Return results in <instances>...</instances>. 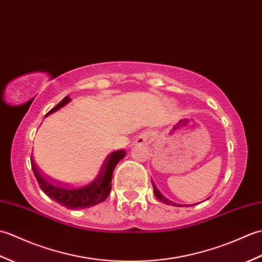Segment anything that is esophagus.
Listing matches in <instances>:
<instances>
[{
  "instance_id": "obj_1",
  "label": "esophagus",
  "mask_w": 262,
  "mask_h": 262,
  "mask_svg": "<svg viewBox=\"0 0 262 262\" xmlns=\"http://www.w3.org/2000/svg\"><path fill=\"white\" fill-rule=\"evenodd\" d=\"M151 136H152L151 133H148V132L143 133V134H141L140 136L136 137L135 144H136V145H141V146L142 145H147V144L149 143V140H151Z\"/></svg>"
}]
</instances>
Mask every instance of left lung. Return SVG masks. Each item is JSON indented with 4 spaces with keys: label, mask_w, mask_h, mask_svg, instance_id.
Listing matches in <instances>:
<instances>
[{
    "label": "left lung",
    "mask_w": 262,
    "mask_h": 262,
    "mask_svg": "<svg viewBox=\"0 0 262 262\" xmlns=\"http://www.w3.org/2000/svg\"><path fill=\"white\" fill-rule=\"evenodd\" d=\"M152 185H153V189H154V194H155V197H157L160 202H162V203H164V204H166V205H172V206H178V207H182V206L180 205V204H176V203H173V202H171V200H169V199H166L165 197H163V194L161 193L159 190H158V188L155 187V185L153 183V181H152Z\"/></svg>",
    "instance_id": "8db88e82"
}]
</instances>
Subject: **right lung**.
I'll return each instance as SVG.
<instances>
[{"label":"right lung","mask_w":262,"mask_h":262,"mask_svg":"<svg viewBox=\"0 0 262 262\" xmlns=\"http://www.w3.org/2000/svg\"><path fill=\"white\" fill-rule=\"evenodd\" d=\"M71 101V98L65 97L57 105L48 111L47 115H51L57 111L65 104ZM126 152L124 149H118L107 155L101 166L99 168L96 177L88 182L86 185L81 187H66L62 183L55 182L49 178L42 174V172L38 169L35 164V161L31 158V168L36 179L40 186L41 190L45 192L49 198H52L59 205L64 206L70 209H84L96 206L104 202L111 191V179H113V172L121 159H124Z\"/></svg>","instance_id":"add662e5"}]
</instances>
